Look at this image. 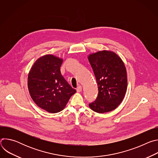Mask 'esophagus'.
Listing matches in <instances>:
<instances>
[{
  "label": "esophagus",
  "instance_id": "obj_1",
  "mask_svg": "<svg viewBox=\"0 0 158 158\" xmlns=\"http://www.w3.org/2000/svg\"><path fill=\"white\" fill-rule=\"evenodd\" d=\"M76 91H77V93L81 92V91H82V87H81V85H79V86L77 87V89H76Z\"/></svg>",
  "mask_w": 158,
  "mask_h": 158
}]
</instances>
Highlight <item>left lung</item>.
Instances as JSON below:
<instances>
[{"label":"left lung","mask_w":158,"mask_h":158,"mask_svg":"<svg viewBox=\"0 0 158 158\" xmlns=\"http://www.w3.org/2000/svg\"><path fill=\"white\" fill-rule=\"evenodd\" d=\"M98 86L96 100L89 106L98 113L114 110L123 101L127 90L125 65L121 57L110 51H101L88 56Z\"/></svg>","instance_id":"left-lung-1"}]
</instances>
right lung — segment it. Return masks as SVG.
Wrapping results in <instances>:
<instances>
[{
    "label": "right lung",
    "instance_id": "obj_1",
    "mask_svg": "<svg viewBox=\"0 0 158 158\" xmlns=\"http://www.w3.org/2000/svg\"><path fill=\"white\" fill-rule=\"evenodd\" d=\"M62 58L44 55L34 63L29 73V94L37 106L50 113L63 110L71 97L76 93L60 73Z\"/></svg>",
    "mask_w": 158,
    "mask_h": 158
}]
</instances>
